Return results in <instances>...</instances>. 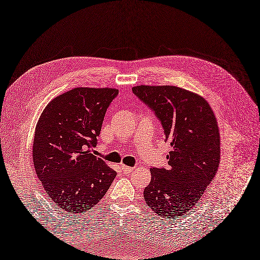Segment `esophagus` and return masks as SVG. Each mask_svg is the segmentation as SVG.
<instances>
[{
	"label": "esophagus",
	"instance_id": "34e87169",
	"mask_svg": "<svg viewBox=\"0 0 260 260\" xmlns=\"http://www.w3.org/2000/svg\"><path fill=\"white\" fill-rule=\"evenodd\" d=\"M120 168H121V170L123 171V173H126V174H129V173L133 172V168H131V167H127V166H124V165H121Z\"/></svg>",
	"mask_w": 260,
	"mask_h": 260
}]
</instances>
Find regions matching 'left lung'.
Segmentation results:
<instances>
[{"mask_svg":"<svg viewBox=\"0 0 260 260\" xmlns=\"http://www.w3.org/2000/svg\"><path fill=\"white\" fill-rule=\"evenodd\" d=\"M162 123L170 143L168 169H151L144 200L158 216L178 218L193 210L215 176L220 134L213 110L198 93L176 86L132 88Z\"/></svg>","mask_w":260,"mask_h":260,"instance_id":"8db88e82","label":"left lung"}]
</instances>
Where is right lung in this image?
Masks as SVG:
<instances>
[{
	"label": "right lung",
	"instance_id": "add662e5",
	"mask_svg": "<svg viewBox=\"0 0 260 260\" xmlns=\"http://www.w3.org/2000/svg\"><path fill=\"white\" fill-rule=\"evenodd\" d=\"M116 88L77 87L46 105L35 127L33 164L45 191L59 208L84 214L99 203L116 171L91 150Z\"/></svg>",
	"mask_w": 260,
	"mask_h": 260
}]
</instances>
